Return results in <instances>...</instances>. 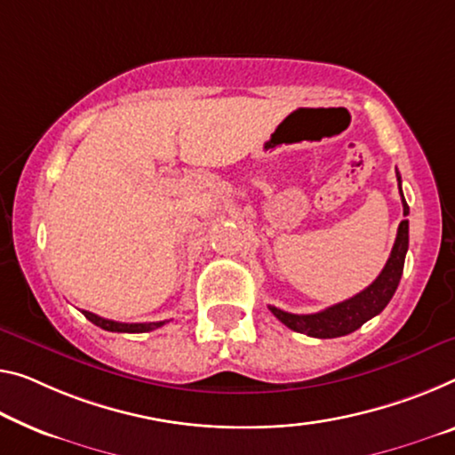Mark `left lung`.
I'll return each instance as SVG.
<instances>
[{"mask_svg": "<svg viewBox=\"0 0 455 455\" xmlns=\"http://www.w3.org/2000/svg\"><path fill=\"white\" fill-rule=\"evenodd\" d=\"M396 180H398V191H401V174L396 171ZM403 215H409V205L403 197ZM409 250V220H403L401 226H398L396 240L393 251H390L387 264L376 281L366 286L364 291L354 295L352 299L341 300L338 305L327 307V309L319 313H311V315H297V313H286L283 309H276V307H268L281 323L291 327L292 331L311 335V338L327 339V338H341V335H347L358 330L366 323L368 319L379 315V313L388 305V300L393 299L398 283H401L403 276V267H404V256H407Z\"/></svg>", "mask_w": 455, "mask_h": 455, "instance_id": "obj_1", "label": "left lung"}]
</instances>
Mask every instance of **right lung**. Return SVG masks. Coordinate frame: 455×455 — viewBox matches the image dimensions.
<instances>
[{"label":"right lung","mask_w":455,"mask_h":455,"mask_svg":"<svg viewBox=\"0 0 455 455\" xmlns=\"http://www.w3.org/2000/svg\"><path fill=\"white\" fill-rule=\"evenodd\" d=\"M83 315H85L91 321V323L101 327V330L117 331V333H144V331L158 330V327H163L166 323V321H150V323H122V321L100 317V315H95V313H91V311H83Z\"/></svg>","instance_id":"obj_1"}]
</instances>
